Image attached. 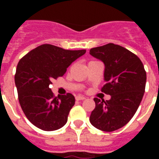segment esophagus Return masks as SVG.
<instances>
[{"label":"esophagus","instance_id":"1","mask_svg":"<svg viewBox=\"0 0 159 159\" xmlns=\"http://www.w3.org/2000/svg\"><path fill=\"white\" fill-rule=\"evenodd\" d=\"M86 98L84 96H83V95H77V96H76V100H85Z\"/></svg>","mask_w":159,"mask_h":159}]
</instances>
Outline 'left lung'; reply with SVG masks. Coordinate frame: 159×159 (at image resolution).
Segmentation results:
<instances>
[{
    "mask_svg": "<svg viewBox=\"0 0 159 159\" xmlns=\"http://www.w3.org/2000/svg\"><path fill=\"white\" fill-rule=\"evenodd\" d=\"M91 55L104 63L101 91L111 100L94 98L95 108L89 121L96 129L106 132L118 129L129 123L143 98L147 73L140 59L119 45L109 43L91 48Z\"/></svg>",
    "mask_w": 159,
    "mask_h": 159,
    "instance_id": "obj_1",
    "label": "left lung"
}]
</instances>
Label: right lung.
Masks as SVG:
<instances>
[{
	"mask_svg": "<svg viewBox=\"0 0 159 159\" xmlns=\"http://www.w3.org/2000/svg\"><path fill=\"white\" fill-rule=\"evenodd\" d=\"M85 52L86 50H66L43 44L19 60L14 76L19 104L35 126L52 131L66 124L75 98L71 93L54 97L49 85Z\"/></svg>",
	"mask_w": 159,
	"mask_h": 159,
	"instance_id": "right-lung-1",
	"label": "right lung"
}]
</instances>
